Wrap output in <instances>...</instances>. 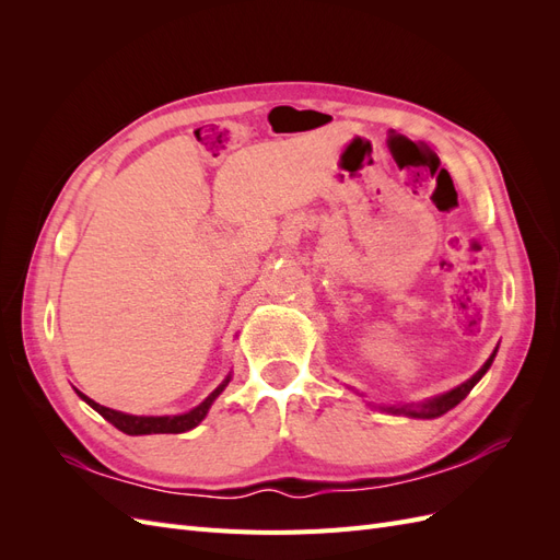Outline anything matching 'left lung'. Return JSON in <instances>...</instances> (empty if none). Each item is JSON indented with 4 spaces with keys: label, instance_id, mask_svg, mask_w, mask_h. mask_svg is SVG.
<instances>
[{
    "label": "left lung",
    "instance_id": "1",
    "mask_svg": "<svg viewBox=\"0 0 560 560\" xmlns=\"http://www.w3.org/2000/svg\"><path fill=\"white\" fill-rule=\"evenodd\" d=\"M495 354H498V348H495L493 354H490V358L483 362V366L477 371V374H474L469 381L460 383L457 387L448 389V393H444V395H436V397H432V399L418 401V404H381V406L369 404V406H374V409H378V411H383V413L406 416V418H439V416H444L446 411L453 409V406L460 404V401L471 393V387L483 378V374L490 369V364H493ZM362 397H364V395H362Z\"/></svg>",
    "mask_w": 560,
    "mask_h": 560
}]
</instances>
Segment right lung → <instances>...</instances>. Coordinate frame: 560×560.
I'll use <instances>...</instances> for the list:
<instances>
[{
  "label": "right lung",
  "instance_id": "add662e5",
  "mask_svg": "<svg viewBox=\"0 0 560 560\" xmlns=\"http://www.w3.org/2000/svg\"><path fill=\"white\" fill-rule=\"evenodd\" d=\"M231 381V374L219 383L212 393L202 399L198 406H194L191 411L186 413H177V416H132V413H124V411H114V409H107V406L93 401L91 397H86L83 393L77 395L86 401L91 409H95L100 416H103L105 420H109L112 425L116 430H121L124 434H130V436H140V434H182V432H189L194 430L196 425H200V420L208 416L210 406L214 404V399L224 393V387L229 385Z\"/></svg>",
  "mask_w": 560,
  "mask_h": 560
}]
</instances>
